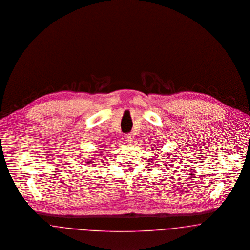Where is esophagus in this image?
<instances>
[{"label": "esophagus", "mask_w": 250, "mask_h": 250, "mask_svg": "<svg viewBox=\"0 0 250 250\" xmlns=\"http://www.w3.org/2000/svg\"><path fill=\"white\" fill-rule=\"evenodd\" d=\"M124 138H125V140H126L128 143H132V142H133V140H134V137H133V135H132L131 133L125 134Z\"/></svg>", "instance_id": "34e87169"}]
</instances>
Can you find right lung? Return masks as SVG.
<instances>
[{"instance_id":"obj_1","label":"right lung","mask_w":250,"mask_h":250,"mask_svg":"<svg viewBox=\"0 0 250 250\" xmlns=\"http://www.w3.org/2000/svg\"><path fill=\"white\" fill-rule=\"evenodd\" d=\"M98 156H101V154H100V155H98ZM95 159H96V158H95ZM92 160H94V159H91V160H89V161H87V162H86V163H90V162H92V163H95V162H94V161H92Z\"/></svg>"}]
</instances>
